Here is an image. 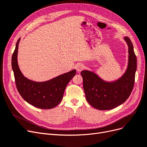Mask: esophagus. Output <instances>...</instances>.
Returning a JSON list of instances; mask_svg holds the SVG:
<instances>
[{"label": "esophagus", "instance_id": "obj_1", "mask_svg": "<svg viewBox=\"0 0 147 147\" xmlns=\"http://www.w3.org/2000/svg\"><path fill=\"white\" fill-rule=\"evenodd\" d=\"M84 68V66L82 63H78L76 65V69L78 72H80Z\"/></svg>", "mask_w": 147, "mask_h": 147}]
</instances>
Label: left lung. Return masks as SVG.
<instances>
[{"label": "left lung", "instance_id": "obj_1", "mask_svg": "<svg viewBox=\"0 0 147 147\" xmlns=\"http://www.w3.org/2000/svg\"><path fill=\"white\" fill-rule=\"evenodd\" d=\"M124 40L128 47V63L126 71L121 78L114 82H106L90 71L83 70L80 73L86 99L96 109L111 110L122 104L133 89L137 58L131 40L128 37H125Z\"/></svg>", "mask_w": 147, "mask_h": 147}]
</instances>
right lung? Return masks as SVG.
Returning a JSON list of instances; mask_svg holds the SVG:
<instances>
[{
	"instance_id": "obj_1",
	"label": "right lung",
	"mask_w": 147,
	"mask_h": 147,
	"mask_svg": "<svg viewBox=\"0 0 147 147\" xmlns=\"http://www.w3.org/2000/svg\"><path fill=\"white\" fill-rule=\"evenodd\" d=\"M18 39L12 55L11 65L15 82L22 97L35 107L41 109H51L56 107L62 100L65 88L69 81L76 74L73 69L45 82H34L27 79L21 73L18 63Z\"/></svg>"
}]
</instances>
